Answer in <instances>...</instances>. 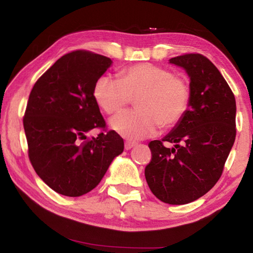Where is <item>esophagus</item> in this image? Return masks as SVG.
<instances>
[{
  "label": "esophagus",
  "mask_w": 253,
  "mask_h": 253,
  "mask_svg": "<svg viewBox=\"0 0 253 253\" xmlns=\"http://www.w3.org/2000/svg\"><path fill=\"white\" fill-rule=\"evenodd\" d=\"M134 146H136L135 142H129V140H128V142H125V149H126V151L132 148Z\"/></svg>",
  "instance_id": "34e87169"
}]
</instances>
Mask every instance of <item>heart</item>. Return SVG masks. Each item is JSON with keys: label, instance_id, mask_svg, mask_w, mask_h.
Wrapping results in <instances>:
<instances>
[{"label": "heart", "instance_id": "b5f03b06", "mask_svg": "<svg viewBox=\"0 0 253 253\" xmlns=\"http://www.w3.org/2000/svg\"><path fill=\"white\" fill-rule=\"evenodd\" d=\"M136 96L137 109L122 111L109 122L111 129L127 139L146 138L161 126L176 125L190 106L191 91L185 80L153 63L128 67L121 79L101 76L93 85V98L106 114L121 110Z\"/></svg>", "mask_w": 253, "mask_h": 253}]
</instances>
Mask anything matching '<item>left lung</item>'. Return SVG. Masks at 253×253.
I'll use <instances>...</instances> for the list:
<instances>
[{
	"label": "left lung",
	"instance_id": "1",
	"mask_svg": "<svg viewBox=\"0 0 253 253\" xmlns=\"http://www.w3.org/2000/svg\"><path fill=\"white\" fill-rule=\"evenodd\" d=\"M190 78L191 99L184 117L162 140H152L145 177L162 202L181 205L215 185L235 139V98L208 58L190 53L169 59ZM163 141L174 144L165 148Z\"/></svg>",
	"mask_w": 253,
	"mask_h": 253
}]
</instances>
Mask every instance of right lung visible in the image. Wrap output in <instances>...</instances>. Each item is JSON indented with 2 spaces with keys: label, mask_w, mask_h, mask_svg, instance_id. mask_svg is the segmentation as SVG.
Segmentation results:
<instances>
[{
  "label": "right lung",
  "mask_w": 253,
  "mask_h": 253,
  "mask_svg": "<svg viewBox=\"0 0 253 253\" xmlns=\"http://www.w3.org/2000/svg\"><path fill=\"white\" fill-rule=\"evenodd\" d=\"M111 65L104 55L74 51L58 59L30 92L23 118L29 158L59 194L76 198L93 190L124 151L114 130L85 140L88 131L106 126L93 85Z\"/></svg>",
  "instance_id": "obj_1"
}]
</instances>
